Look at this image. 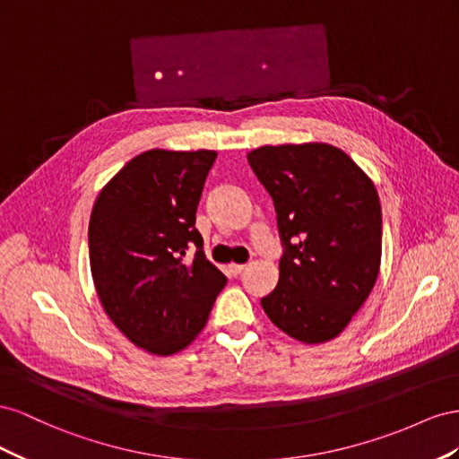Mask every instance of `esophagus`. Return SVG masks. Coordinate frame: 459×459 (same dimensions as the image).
Listing matches in <instances>:
<instances>
[{
  "instance_id": "1",
  "label": "esophagus",
  "mask_w": 459,
  "mask_h": 459,
  "mask_svg": "<svg viewBox=\"0 0 459 459\" xmlns=\"http://www.w3.org/2000/svg\"><path fill=\"white\" fill-rule=\"evenodd\" d=\"M244 269H246L244 264H230V265H229V271L234 274V277H237V274H240Z\"/></svg>"
}]
</instances>
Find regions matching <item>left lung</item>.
Segmentation results:
<instances>
[{"label": "left lung", "mask_w": 459, "mask_h": 459, "mask_svg": "<svg viewBox=\"0 0 459 459\" xmlns=\"http://www.w3.org/2000/svg\"><path fill=\"white\" fill-rule=\"evenodd\" d=\"M247 163L273 198L282 242L279 284L261 306L288 336L326 342L363 306L381 267L375 185L329 143L264 146Z\"/></svg>", "instance_id": "obj_1"}]
</instances>
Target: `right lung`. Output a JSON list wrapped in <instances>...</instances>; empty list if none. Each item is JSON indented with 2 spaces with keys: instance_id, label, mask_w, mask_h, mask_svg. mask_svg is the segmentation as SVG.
Listing matches in <instances>:
<instances>
[{
  "instance_id": "add662e5",
  "label": "right lung",
  "mask_w": 459,
  "mask_h": 459,
  "mask_svg": "<svg viewBox=\"0 0 459 459\" xmlns=\"http://www.w3.org/2000/svg\"><path fill=\"white\" fill-rule=\"evenodd\" d=\"M217 152L150 150L98 195L88 227L100 302L130 342L157 356L186 348L227 277L204 254L195 209ZM190 247L192 262L185 260Z\"/></svg>"
}]
</instances>
